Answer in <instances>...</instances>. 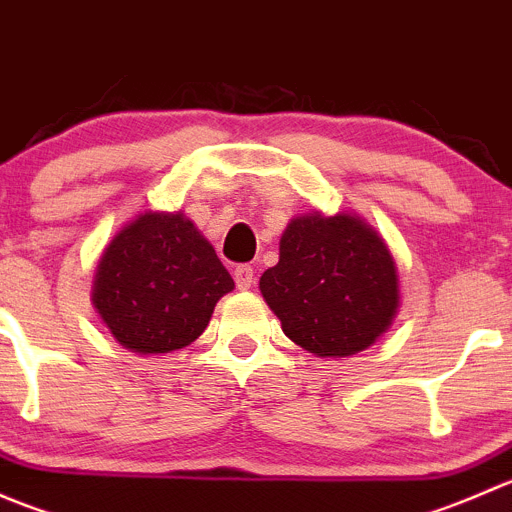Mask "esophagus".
Here are the masks:
<instances>
[{
	"label": "esophagus",
	"mask_w": 512,
	"mask_h": 512,
	"mask_svg": "<svg viewBox=\"0 0 512 512\" xmlns=\"http://www.w3.org/2000/svg\"><path fill=\"white\" fill-rule=\"evenodd\" d=\"M232 275H235L237 289H250L252 285H255V270H252L250 265L235 267V272H232Z\"/></svg>",
	"instance_id": "esophagus-1"
}]
</instances>
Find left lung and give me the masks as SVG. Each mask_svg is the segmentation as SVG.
<instances>
[{"label": "left lung", "instance_id": "obj_1", "mask_svg": "<svg viewBox=\"0 0 512 512\" xmlns=\"http://www.w3.org/2000/svg\"><path fill=\"white\" fill-rule=\"evenodd\" d=\"M260 289L294 344L334 359L371 347L399 307V277L384 240L352 215L294 218Z\"/></svg>", "mask_w": 512, "mask_h": 512}]
</instances>
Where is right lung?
Segmentation results:
<instances>
[{"label": "right lung", "mask_w": 512, "mask_h": 512, "mask_svg": "<svg viewBox=\"0 0 512 512\" xmlns=\"http://www.w3.org/2000/svg\"><path fill=\"white\" fill-rule=\"evenodd\" d=\"M232 287L230 272L190 220L146 213L103 252L94 304L123 347L168 354L205 332L215 304Z\"/></svg>", "instance_id": "add662e5"}]
</instances>
